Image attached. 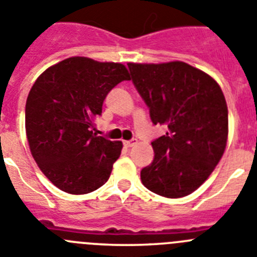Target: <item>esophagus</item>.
Masks as SVG:
<instances>
[{
	"label": "esophagus",
	"mask_w": 257,
	"mask_h": 257,
	"mask_svg": "<svg viewBox=\"0 0 257 257\" xmlns=\"http://www.w3.org/2000/svg\"><path fill=\"white\" fill-rule=\"evenodd\" d=\"M137 142L138 141L136 140V138H133V140H131V141H124V146H125V147H132V146H134V145H137Z\"/></svg>",
	"instance_id": "esophagus-1"
}]
</instances>
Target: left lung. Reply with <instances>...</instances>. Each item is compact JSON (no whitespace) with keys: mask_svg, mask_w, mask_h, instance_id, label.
I'll return each mask as SVG.
<instances>
[{"mask_svg":"<svg viewBox=\"0 0 257 257\" xmlns=\"http://www.w3.org/2000/svg\"><path fill=\"white\" fill-rule=\"evenodd\" d=\"M128 68L152 123L168 126L165 136L152 141L155 159L141 170L143 186L164 197H184L209 178L225 150L223 92L210 75L186 62H129Z\"/></svg>","mask_w":257,"mask_h":257,"instance_id":"left-lung-1","label":"left lung"}]
</instances>
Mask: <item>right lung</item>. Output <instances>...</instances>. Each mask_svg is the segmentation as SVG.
I'll list each match as a JSON object with an SVG mask.
<instances>
[{"instance_id": "right-lung-1", "label": "right lung", "mask_w": 257, "mask_h": 257, "mask_svg": "<svg viewBox=\"0 0 257 257\" xmlns=\"http://www.w3.org/2000/svg\"><path fill=\"white\" fill-rule=\"evenodd\" d=\"M129 79L123 64L75 56L36 80L25 105V131L34 160L57 188L84 195L107 182L123 143L93 133V120L108 92Z\"/></svg>"}]
</instances>
